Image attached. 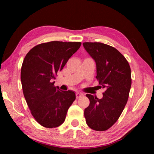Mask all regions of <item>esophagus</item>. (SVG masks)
Masks as SVG:
<instances>
[{
  "label": "esophagus",
  "instance_id": "esophagus-1",
  "mask_svg": "<svg viewBox=\"0 0 154 154\" xmlns=\"http://www.w3.org/2000/svg\"><path fill=\"white\" fill-rule=\"evenodd\" d=\"M83 96V94L81 92H76V98H80L81 97Z\"/></svg>",
  "mask_w": 154,
  "mask_h": 154
}]
</instances>
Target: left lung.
<instances>
[{
    "mask_svg": "<svg viewBox=\"0 0 154 154\" xmlns=\"http://www.w3.org/2000/svg\"><path fill=\"white\" fill-rule=\"evenodd\" d=\"M94 60L96 79L105 88L103 97L86 94L90 105L85 109L88 126L96 131H105L118 121L126 106L132 84L131 70L125 57L118 49L102 43H83Z\"/></svg>",
    "mask_w": 154,
    "mask_h": 154,
    "instance_id": "obj_1",
    "label": "left lung"
}]
</instances>
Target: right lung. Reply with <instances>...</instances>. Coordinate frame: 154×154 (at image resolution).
Here are the masks:
<instances>
[{
    "label": "right lung",
    "mask_w": 154,
    "mask_h": 154,
    "mask_svg": "<svg viewBox=\"0 0 154 154\" xmlns=\"http://www.w3.org/2000/svg\"><path fill=\"white\" fill-rule=\"evenodd\" d=\"M81 45L51 41L35 46L25 56L21 69L23 93L31 114L43 127L52 128L63 124L76 98L73 91L60 90L53 80Z\"/></svg>",
    "instance_id": "right-lung-1"
}]
</instances>
